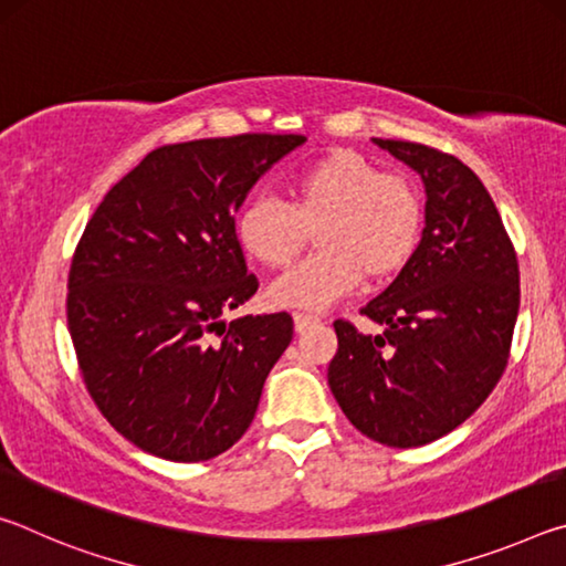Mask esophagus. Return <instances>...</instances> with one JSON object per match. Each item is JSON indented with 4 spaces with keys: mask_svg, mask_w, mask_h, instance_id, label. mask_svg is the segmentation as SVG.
Instances as JSON below:
<instances>
[{
    "mask_svg": "<svg viewBox=\"0 0 566 566\" xmlns=\"http://www.w3.org/2000/svg\"><path fill=\"white\" fill-rule=\"evenodd\" d=\"M314 324H319V317H314V314H304V312L294 314V329L300 334L306 332L310 327H314Z\"/></svg>",
    "mask_w": 566,
    "mask_h": 566,
    "instance_id": "34e87169",
    "label": "esophagus"
}]
</instances>
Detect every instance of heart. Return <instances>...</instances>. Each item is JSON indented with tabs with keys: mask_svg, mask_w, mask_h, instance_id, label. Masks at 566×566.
I'll list each match as a JSON object with an SVG mask.
<instances>
[{
	"mask_svg": "<svg viewBox=\"0 0 566 566\" xmlns=\"http://www.w3.org/2000/svg\"><path fill=\"white\" fill-rule=\"evenodd\" d=\"M424 197L415 179L381 171L352 149H332L286 179V207L252 199L237 214V239L254 262L282 270L317 237L319 254L274 280L266 300L282 310L319 312L367 276L385 282L417 252Z\"/></svg>",
	"mask_w": 566,
	"mask_h": 566,
	"instance_id": "heart-1",
	"label": "heart"
}]
</instances>
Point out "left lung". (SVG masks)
I'll return each mask as SVG.
<instances>
[{"instance_id":"obj_1","label":"left lung","mask_w":566,"mask_h":566,"mask_svg":"<svg viewBox=\"0 0 566 566\" xmlns=\"http://www.w3.org/2000/svg\"><path fill=\"white\" fill-rule=\"evenodd\" d=\"M371 142L424 181V229L411 262L361 310L387 329L334 322L327 379L361 434L407 449L449 434L492 395L520 314V264L472 169L415 142Z\"/></svg>"}]
</instances>
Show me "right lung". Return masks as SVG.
Masks as SVG:
<instances>
[{
    "mask_svg": "<svg viewBox=\"0 0 566 566\" xmlns=\"http://www.w3.org/2000/svg\"><path fill=\"white\" fill-rule=\"evenodd\" d=\"M302 134L167 145L114 185L76 244L66 322L94 405L132 444L205 462L249 429L290 347L286 312L224 314L256 292L234 212Z\"/></svg>",
    "mask_w": 566,
    "mask_h": 566,
    "instance_id": "1",
    "label": "right lung"
}]
</instances>
